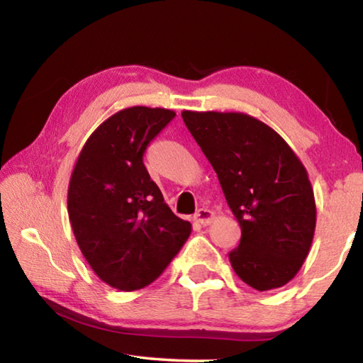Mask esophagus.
I'll use <instances>...</instances> for the list:
<instances>
[{"instance_id": "esophagus-1", "label": "esophagus", "mask_w": 363, "mask_h": 363, "mask_svg": "<svg viewBox=\"0 0 363 363\" xmlns=\"http://www.w3.org/2000/svg\"><path fill=\"white\" fill-rule=\"evenodd\" d=\"M194 219L201 225H208L213 223L214 213L211 210H206V208H200V210L194 214Z\"/></svg>"}]
</instances>
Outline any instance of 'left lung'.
Segmentation results:
<instances>
[{
    "label": "left lung",
    "mask_w": 363,
    "mask_h": 363,
    "mask_svg": "<svg viewBox=\"0 0 363 363\" xmlns=\"http://www.w3.org/2000/svg\"><path fill=\"white\" fill-rule=\"evenodd\" d=\"M242 229L229 253L235 274L257 291L286 285L314 240L317 208L303 162L277 131L242 112L182 110Z\"/></svg>",
    "instance_id": "left-lung-1"
}]
</instances>
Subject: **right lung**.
Listing matches in <instances>:
<instances>
[{
  "label": "right lung",
  "instance_id": "obj_1",
  "mask_svg": "<svg viewBox=\"0 0 363 363\" xmlns=\"http://www.w3.org/2000/svg\"><path fill=\"white\" fill-rule=\"evenodd\" d=\"M176 116L128 107L101 123L73 167L67 210L73 235L97 277L121 291L155 281L192 232L150 179L143 157Z\"/></svg>",
  "mask_w": 363,
  "mask_h": 363
}]
</instances>
